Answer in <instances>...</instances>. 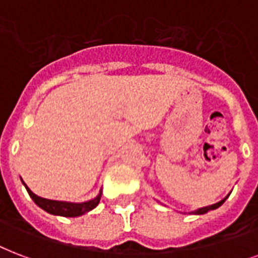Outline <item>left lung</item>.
<instances>
[{
    "label": "left lung",
    "mask_w": 258,
    "mask_h": 258,
    "mask_svg": "<svg viewBox=\"0 0 258 258\" xmlns=\"http://www.w3.org/2000/svg\"><path fill=\"white\" fill-rule=\"evenodd\" d=\"M226 199H227V197H226ZM226 199H223V200L219 201V203H216V204H214V205H210V207H204V208H200V210L195 211V214L201 215V214H205V212H208V211H211V210H216V208H219L220 205L223 204L224 201H226Z\"/></svg>",
    "instance_id": "8db88e82"
}]
</instances>
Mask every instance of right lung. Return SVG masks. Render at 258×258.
<instances>
[{"mask_svg": "<svg viewBox=\"0 0 258 258\" xmlns=\"http://www.w3.org/2000/svg\"><path fill=\"white\" fill-rule=\"evenodd\" d=\"M26 185V183H24ZM27 187V191L28 195L31 196V199L35 201V204L40 207L42 210H44L46 212L51 215H59V216H67V218H76V216H80V215L85 214V212H90L91 210H94L96 205L99 204L100 197H102V193H99V196H96L94 200L87 201V203H81V204H73V203H63V201H55V200H47V199H42L39 196H36L35 193Z\"/></svg>", "mask_w": 258, "mask_h": 258, "instance_id": "add662e5", "label": "right lung"}]
</instances>
